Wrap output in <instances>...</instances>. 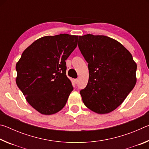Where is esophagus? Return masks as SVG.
Returning <instances> with one entry per match:
<instances>
[{"mask_svg":"<svg viewBox=\"0 0 149 149\" xmlns=\"http://www.w3.org/2000/svg\"><path fill=\"white\" fill-rule=\"evenodd\" d=\"M74 82H75V84H77L78 82H79V80H78V79H74Z\"/></svg>","mask_w":149,"mask_h":149,"instance_id":"34e87169","label":"esophagus"}]
</instances>
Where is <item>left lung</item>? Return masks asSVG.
Returning <instances> with one entry per match:
<instances>
[{"label":"left lung","mask_w":149,"mask_h":149,"mask_svg":"<svg viewBox=\"0 0 149 149\" xmlns=\"http://www.w3.org/2000/svg\"><path fill=\"white\" fill-rule=\"evenodd\" d=\"M78 47L89 74L87 86L80 91L83 102L98 114L112 112L135 85L137 64L132 55L119 42L104 35L79 36Z\"/></svg>","instance_id":"1"}]
</instances>
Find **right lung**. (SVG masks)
<instances>
[{"label":"right lung","mask_w":149,"mask_h":149,"mask_svg":"<svg viewBox=\"0 0 149 149\" xmlns=\"http://www.w3.org/2000/svg\"><path fill=\"white\" fill-rule=\"evenodd\" d=\"M78 36L60 34L37 39L24 50L16 65V84L27 101L45 115L62 110L73 89L66 76V60Z\"/></svg>","instance_id":"add662e5"}]
</instances>
